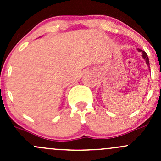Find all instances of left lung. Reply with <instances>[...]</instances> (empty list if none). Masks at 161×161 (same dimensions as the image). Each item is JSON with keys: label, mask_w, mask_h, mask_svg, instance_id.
Segmentation results:
<instances>
[{"label": "left lung", "mask_w": 161, "mask_h": 161, "mask_svg": "<svg viewBox=\"0 0 161 161\" xmlns=\"http://www.w3.org/2000/svg\"><path fill=\"white\" fill-rule=\"evenodd\" d=\"M138 50H139V52H142V58L146 60V63H147V65H148L149 67H150V62H149V58H148V56H147V53H146L145 51H143V50H142L138 49ZM149 69H150V68H149Z\"/></svg>", "instance_id": "obj_1"}]
</instances>
